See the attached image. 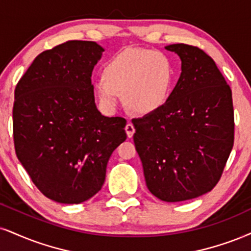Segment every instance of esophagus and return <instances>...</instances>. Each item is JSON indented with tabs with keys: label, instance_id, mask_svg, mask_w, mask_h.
<instances>
[{
	"label": "esophagus",
	"instance_id": "34e87169",
	"mask_svg": "<svg viewBox=\"0 0 251 251\" xmlns=\"http://www.w3.org/2000/svg\"><path fill=\"white\" fill-rule=\"evenodd\" d=\"M126 136H128L129 138H131L132 136H134V132H135V126H132V123H126Z\"/></svg>",
	"mask_w": 251,
	"mask_h": 251
}]
</instances>
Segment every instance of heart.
Masks as SVG:
<instances>
[{"label":"heart","instance_id":"1","mask_svg":"<svg viewBox=\"0 0 251 251\" xmlns=\"http://www.w3.org/2000/svg\"><path fill=\"white\" fill-rule=\"evenodd\" d=\"M175 76V66L166 54L151 49L130 48L114 54L104 64L102 78L94 83V92L107 109L117 106L122 93L131 111L151 114L168 102Z\"/></svg>","mask_w":251,"mask_h":251}]
</instances>
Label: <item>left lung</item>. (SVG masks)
Listing matches in <instances>:
<instances>
[{
    "instance_id": "1",
    "label": "left lung",
    "mask_w": 251,
    "mask_h": 251,
    "mask_svg": "<svg viewBox=\"0 0 251 251\" xmlns=\"http://www.w3.org/2000/svg\"><path fill=\"white\" fill-rule=\"evenodd\" d=\"M181 74L168 102L132 121L149 191L166 202L194 199L220 180L234 145L231 89L197 46L172 44Z\"/></svg>"
}]
</instances>
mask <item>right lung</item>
<instances>
[{
    "label": "right lung",
    "mask_w": 251,
    "mask_h": 251,
    "mask_svg": "<svg viewBox=\"0 0 251 251\" xmlns=\"http://www.w3.org/2000/svg\"><path fill=\"white\" fill-rule=\"evenodd\" d=\"M104 50L69 40L36 57L15 88L12 130L17 158L37 188L60 203L101 190L113 151L126 141L123 117L101 115L92 72Z\"/></svg>",
    "instance_id": "obj_1"
}]
</instances>
